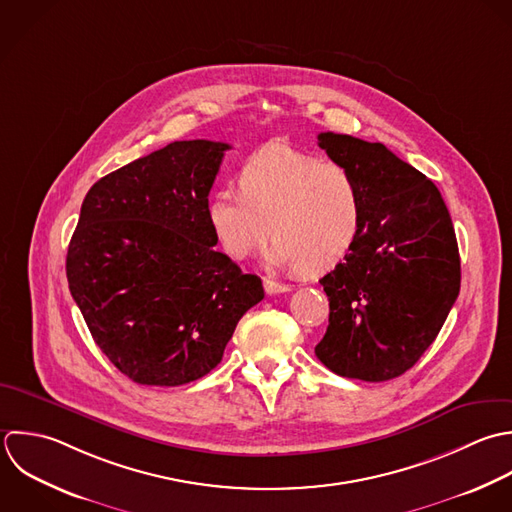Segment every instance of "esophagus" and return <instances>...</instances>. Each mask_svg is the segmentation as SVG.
<instances>
[{
  "label": "esophagus",
  "mask_w": 512,
  "mask_h": 512,
  "mask_svg": "<svg viewBox=\"0 0 512 512\" xmlns=\"http://www.w3.org/2000/svg\"><path fill=\"white\" fill-rule=\"evenodd\" d=\"M263 287H265V293H269V295H279V293L291 291L289 285L279 283V281H273V279H263Z\"/></svg>",
  "instance_id": "1"
}]
</instances>
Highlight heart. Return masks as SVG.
<instances>
[{
    "label": "heart",
    "instance_id": "obj_1",
    "mask_svg": "<svg viewBox=\"0 0 512 512\" xmlns=\"http://www.w3.org/2000/svg\"><path fill=\"white\" fill-rule=\"evenodd\" d=\"M239 191L221 187L207 199V221L235 261L269 239L267 263L319 275L339 265L365 227V197L343 165L283 141L253 151L237 173ZM272 229L269 230L268 227Z\"/></svg>",
    "mask_w": 512,
    "mask_h": 512
}]
</instances>
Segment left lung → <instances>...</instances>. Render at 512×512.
<instances>
[{
	"label": "left lung",
	"instance_id": "left-lung-1",
	"mask_svg": "<svg viewBox=\"0 0 512 512\" xmlns=\"http://www.w3.org/2000/svg\"><path fill=\"white\" fill-rule=\"evenodd\" d=\"M365 197V227L319 283L329 327L315 347L333 373L369 383L409 371L437 339L461 289V257L437 185L383 143L319 133Z\"/></svg>",
	"mask_w": 512,
	"mask_h": 512
}]
</instances>
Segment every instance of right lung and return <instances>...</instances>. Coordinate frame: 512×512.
<instances>
[{
  "label": "right lung",
  "mask_w": 512,
  "mask_h": 512,
  "mask_svg": "<svg viewBox=\"0 0 512 512\" xmlns=\"http://www.w3.org/2000/svg\"><path fill=\"white\" fill-rule=\"evenodd\" d=\"M227 143L173 141L101 177L85 195L65 273L89 333L133 383L177 387L221 363L263 297L207 221Z\"/></svg>",
  "instance_id": "obj_1"
}]
</instances>
